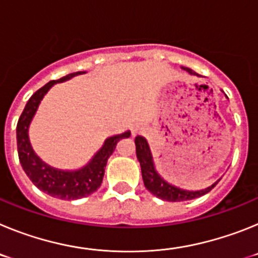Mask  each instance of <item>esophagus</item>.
Segmentation results:
<instances>
[{
    "label": "esophagus",
    "mask_w": 258,
    "mask_h": 258,
    "mask_svg": "<svg viewBox=\"0 0 258 258\" xmlns=\"http://www.w3.org/2000/svg\"><path fill=\"white\" fill-rule=\"evenodd\" d=\"M145 132V127L141 126V125H136V126H133V129H132V136L136 137L137 134H141Z\"/></svg>",
    "instance_id": "1"
}]
</instances>
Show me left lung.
I'll return each instance as SVG.
<instances>
[{"mask_svg": "<svg viewBox=\"0 0 258 258\" xmlns=\"http://www.w3.org/2000/svg\"><path fill=\"white\" fill-rule=\"evenodd\" d=\"M182 70L187 71L188 74L192 75V76L200 77V75H198L197 72H194L191 68L187 67H181ZM136 152H137V159L141 164V170H142V178L143 183H145V187L155 195L156 198L161 200H165V202H186V200H192L197 199V198L203 197L208 194L212 188L218 183V181L214 182L213 184L208 186V187L203 188V190H197V191H190V190H183V188H179L174 184L166 182L165 179L161 177L159 173H157L156 168H155L154 157H152L151 150H150V146L146 141L145 137L137 136L136 137Z\"/></svg>", "mask_w": 258, "mask_h": 258, "instance_id": "1", "label": "left lung"}]
</instances>
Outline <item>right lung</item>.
<instances>
[{"label": "right lung", "instance_id": "obj_1", "mask_svg": "<svg viewBox=\"0 0 258 258\" xmlns=\"http://www.w3.org/2000/svg\"><path fill=\"white\" fill-rule=\"evenodd\" d=\"M84 74H86L85 71L74 72V74L67 75L59 80L50 81L46 85L38 89L27 102L17 125L18 155H19V161L23 169L29 177V179L35 183V186L56 199L76 200L89 197L95 192L103 181L104 166H106L108 157L115 151L118 141L131 137L129 131L108 137L104 141L103 146L90 159V161L83 168L76 170L56 169L54 166H50L49 164L41 160L36 155V152L32 149L31 141H29L28 131L42 98L56 83H64L72 77Z\"/></svg>", "mask_w": 258, "mask_h": 258}]
</instances>
